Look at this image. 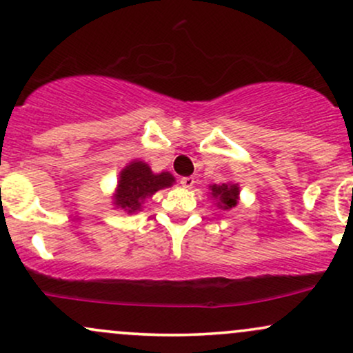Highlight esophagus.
Masks as SVG:
<instances>
[{
    "label": "esophagus",
    "mask_w": 353,
    "mask_h": 353,
    "mask_svg": "<svg viewBox=\"0 0 353 353\" xmlns=\"http://www.w3.org/2000/svg\"><path fill=\"white\" fill-rule=\"evenodd\" d=\"M194 177H190V176H188V177H182L181 179V185L182 188H185V189H190L194 185Z\"/></svg>",
    "instance_id": "obj_1"
}]
</instances>
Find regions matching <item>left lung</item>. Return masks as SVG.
I'll return each mask as SVG.
<instances>
[{
	"instance_id": "8db88e82",
	"label": "left lung",
	"mask_w": 353,
	"mask_h": 353,
	"mask_svg": "<svg viewBox=\"0 0 353 353\" xmlns=\"http://www.w3.org/2000/svg\"><path fill=\"white\" fill-rule=\"evenodd\" d=\"M212 196L217 197V205L222 209H232L237 205V196H239V185L237 184H222V185H210Z\"/></svg>"
}]
</instances>
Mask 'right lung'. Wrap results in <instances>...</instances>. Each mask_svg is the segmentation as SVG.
Segmentation results:
<instances>
[{"label":"right lung","mask_w":353,"mask_h":353,"mask_svg":"<svg viewBox=\"0 0 353 353\" xmlns=\"http://www.w3.org/2000/svg\"><path fill=\"white\" fill-rule=\"evenodd\" d=\"M172 182L174 177L169 172L152 174L145 163H131L121 172L114 204L128 212H134L141 208V202L145 197L152 196L156 190L168 188Z\"/></svg>","instance_id":"1"}]
</instances>
